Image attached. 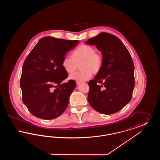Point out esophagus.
Returning a JSON list of instances; mask_svg holds the SVG:
<instances>
[{"instance_id":"34e87169","label":"esophagus","mask_w":160,"mask_h":160,"mask_svg":"<svg viewBox=\"0 0 160 160\" xmlns=\"http://www.w3.org/2000/svg\"><path fill=\"white\" fill-rule=\"evenodd\" d=\"M80 83H82V82H79V81H77V82H76V84H77V85Z\"/></svg>"}]
</instances>
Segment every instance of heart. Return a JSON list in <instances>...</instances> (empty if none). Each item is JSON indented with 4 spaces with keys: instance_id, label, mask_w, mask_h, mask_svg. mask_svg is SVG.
<instances>
[{
    "instance_id": "b5f03b06",
    "label": "heart",
    "mask_w": 160,
    "mask_h": 160,
    "mask_svg": "<svg viewBox=\"0 0 160 160\" xmlns=\"http://www.w3.org/2000/svg\"><path fill=\"white\" fill-rule=\"evenodd\" d=\"M80 63L81 70L70 75L69 78L75 81H85L91 78L93 74H97L102 68L103 58L100 53H97L91 46L82 45L78 47L72 53V57L67 55L63 57L62 65L68 74L73 72Z\"/></svg>"
}]
</instances>
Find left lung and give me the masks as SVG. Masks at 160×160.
Segmentation results:
<instances>
[{"label": "left lung", "mask_w": 160, "mask_h": 160, "mask_svg": "<svg viewBox=\"0 0 160 160\" xmlns=\"http://www.w3.org/2000/svg\"><path fill=\"white\" fill-rule=\"evenodd\" d=\"M85 43L96 46L103 58L102 68L88 83V102L100 113H114L125 106L132 97L135 80L131 56L119 38L106 32Z\"/></svg>", "instance_id": "left-lung-1"}]
</instances>
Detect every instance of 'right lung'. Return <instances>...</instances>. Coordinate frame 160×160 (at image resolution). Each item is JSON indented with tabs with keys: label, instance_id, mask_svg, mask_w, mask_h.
Returning <instances> with one entry per match:
<instances>
[{
	"label": "right lung",
	"instance_id": "right-lung-1",
	"mask_svg": "<svg viewBox=\"0 0 160 160\" xmlns=\"http://www.w3.org/2000/svg\"><path fill=\"white\" fill-rule=\"evenodd\" d=\"M78 42V40L46 37L38 41L27 56L20 87L23 103L33 116L53 119L66 110L76 83L72 80L61 83L68 76L62 61Z\"/></svg>",
	"mask_w": 160,
	"mask_h": 160
}]
</instances>
